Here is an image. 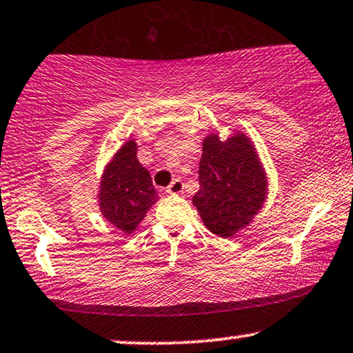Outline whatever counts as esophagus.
<instances>
[{"mask_svg":"<svg viewBox=\"0 0 353 353\" xmlns=\"http://www.w3.org/2000/svg\"><path fill=\"white\" fill-rule=\"evenodd\" d=\"M182 189H184V184H182V181L179 179V177H176V179H174L171 184L168 185L166 192L171 195H177V194H181Z\"/></svg>","mask_w":353,"mask_h":353,"instance_id":"34e87169","label":"esophagus"}]
</instances>
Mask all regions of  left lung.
<instances>
[{
    "instance_id": "8db88e82",
    "label": "left lung",
    "mask_w": 353,
    "mask_h": 353,
    "mask_svg": "<svg viewBox=\"0 0 353 353\" xmlns=\"http://www.w3.org/2000/svg\"><path fill=\"white\" fill-rule=\"evenodd\" d=\"M200 189L192 202L203 225L220 238H231L248 226L267 195V179L249 138L243 133L221 141L203 140L199 163Z\"/></svg>"
}]
</instances>
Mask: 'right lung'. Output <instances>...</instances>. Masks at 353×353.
I'll return each instance as SVG.
<instances>
[{
  "mask_svg": "<svg viewBox=\"0 0 353 353\" xmlns=\"http://www.w3.org/2000/svg\"><path fill=\"white\" fill-rule=\"evenodd\" d=\"M158 194L151 176L137 159L135 140H128L107 164L101 182L99 207L115 228L130 234L143 220Z\"/></svg>",
  "mask_w": 353,
  "mask_h": 353,
  "instance_id": "obj_1",
  "label": "right lung"
}]
</instances>
